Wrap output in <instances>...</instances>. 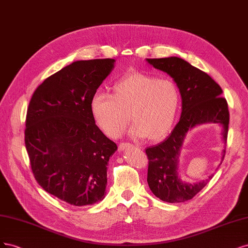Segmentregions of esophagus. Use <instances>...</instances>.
Here are the masks:
<instances>
[{
  "instance_id": "1",
  "label": "esophagus",
  "mask_w": 248,
  "mask_h": 248,
  "mask_svg": "<svg viewBox=\"0 0 248 248\" xmlns=\"http://www.w3.org/2000/svg\"><path fill=\"white\" fill-rule=\"evenodd\" d=\"M131 146H133L131 143H121V144L118 145V149H119V151H123V150L126 149L127 147H131Z\"/></svg>"
}]
</instances>
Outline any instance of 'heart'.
<instances>
[{"label": "heart", "instance_id": "obj_1", "mask_svg": "<svg viewBox=\"0 0 248 248\" xmlns=\"http://www.w3.org/2000/svg\"><path fill=\"white\" fill-rule=\"evenodd\" d=\"M114 95L99 91L91 100L95 124L110 137L124 132L131 114L135 138L158 140L166 136L176 117L180 93L172 79L144 73L123 77L113 86Z\"/></svg>", "mask_w": 248, "mask_h": 248}]
</instances>
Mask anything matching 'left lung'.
I'll use <instances>...</instances> for the list:
<instances>
[{"label":"left lung","instance_id":"8db88e82","mask_svg":"<svg viewBox=\"0 0 248 248\" xmlns=\"http://www.w3.org/2000/svg\"><path fill=\"white\" fill-rule=\"evenodd\" d=\"M149 65L166 72L177 84L182 111L178 124L169 137L157 145L146 148L148 157L147 182L153 194L168 203H180L193 199L213 175L197 183L182 181L177 172L180 149L186 133L203 124L222 126V138L227 143L230 113L228 103L221 97V87L205 72L177 57L146 59ZM226 150H223L222 158Z\"/></svg>","mask_w":248,"mask_h":248}]
</instances>
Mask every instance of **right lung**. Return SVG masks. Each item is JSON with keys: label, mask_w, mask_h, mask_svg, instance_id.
Wrapping results in <instances>:
<instances>
[{"label": "right lung", "mask_w": 248, "mask_h": 248, "mask_svg": "<svg viewBox=\"0 0 248 248\" xmlns=\"http://www.w3.org/2000/svg\"><path fill=\"white\" fill-rule=\"evenodd\" d=\"M113 59L77 61L46 78L29 104L25 143L43 189L74 206L102 201L107 164L117 146L102 133L91 100L114 68Z\"/></svg>", "instance_id": "1"}]
</instances>
